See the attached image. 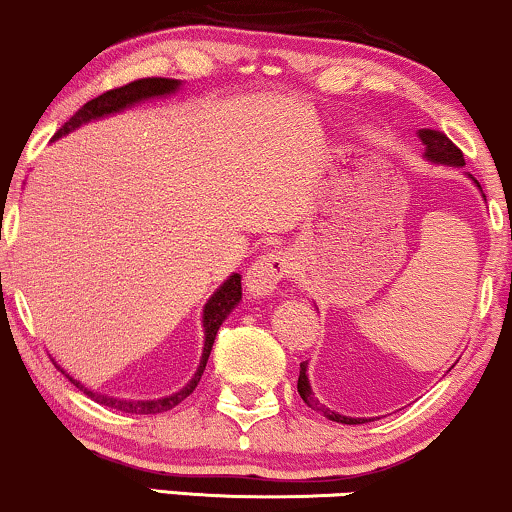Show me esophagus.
Listing matches in <instances>:
<instances>
[{
	"label": "esophagus",
	"mask_w": 512,
	"mask_h": 512,
	"mask_svg": "<svg viewBox=\"0 0 512 512\" xmlns=\"http://www.w3.org/2000/svg\"><path fill=\"white\" fill-rule=\"evenodd\" d=\"M287 273V256L282 251H270V254L258 258L256 263H251V268L246 270V294L254 296V299H266L275 292Z\"/></svg>",
	"instance_id": "esophagus-1"
}]
</instances>
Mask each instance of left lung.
Masks as SVG:
<instances>
[{"label":"left lung","instance_id":"obj_1","mask_svg":"<svg viewBox=\"0 0 512 512\" xmlns=\"http://www.w3.org/2000/svg\"><path fill=\"white\" fill-rule=\"evenodd\" d=\"M418 137L425 144V159L430 163H439V166H451V168H463L465 166V159H463V151H460L456 144H453L449 137L444 135V132L439 130H430V128H422L418 130ZM468 178L475 182V187L482 192V187H479V182L468 175ZM484 197V194H482ZM487 201V199H484ZM296 389H299L301 399H304L308 406L313 410H323L325 418H330L332 422H342V425H363V422H370L372 418H351V415H342L337 413V410H330L325 406H320L318 401H315L313 396V389H311V380H308V363L304 361L299 368V382H296Z\"/></svg>","mask_w":512,"mask_h":512}]
</instances>
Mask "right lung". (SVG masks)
<instances>
[{"label": "right lung", "mask_w": 512, "mask_h": 512, "mask_svg": "<svg viewBox=\"0 0 512 512\" xmlns=\"http://www.w3.org/2000/svg\"><path fill=\"white\" fill-rule=\"evenodd\" d=\"M182 87V80H170V78H144V80H135L130 85L118 87V90H109L104 94H99L97 99L87 102L82 109L73 113V118L68 123L61 125V130L54 135V142L59 137H66L68 132L82 128V125L102 121V118L116 116V113H123L132 109V106L151 102V99H163L175 94ZM242 301V275L232 273L227 280L220 285L216 292L211 294V299L206 301L204 313H201V327H204V349H201V358L197 365V372L192 375L185 387L175 391V394L161 396V399H118V396H109L102 394V391H94L90 387H85L80 380H75L71 372H66L59 363L54 361L56 368L61 370V375H66V380L75 384L82 394L90 396L92 401L102 403V406H109L113 410H121V413H132V415H151V413H163V410H170L178 406L180 401H185L204 375L208 356H211L213 342H216V334L220 330V325L225 323V318L235 311V306H239Z\"/></svg>", "instance_id": "add662e5"}]
</instances>
